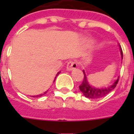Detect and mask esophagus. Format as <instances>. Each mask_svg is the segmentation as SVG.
<instances>
[{"mask_svg":"<svg viewBox=\"0 0 134 134\" xmlns=\"http://www.w3.org/2000/svg\"><path fill=\"white\" fill-rule=\"evenodd\" d=\"M77 67V62L75 61H70L67 63V70L68 71H72L74 69H76Z\"/></svg>","mask_w":134,"mask_h":134,"instance_id":"1","label":"esophagus"}]
</instances>
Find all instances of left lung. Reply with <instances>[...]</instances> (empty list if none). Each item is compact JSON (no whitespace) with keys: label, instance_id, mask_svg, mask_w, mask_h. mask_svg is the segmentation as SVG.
I'll return each instance as SVG.
<instances>
[{"label":"left lung","instance_id":"8db88e82","mask_svg":"<svg viewBox=\"0 0 134 134\" xmlns=\"http://www.w3.org/2000/svg\"><path fill=\"white\" fill-rule=\"evenodd\" d=\"M118 46H119V49H120V52H121V58L123 59L122 49H121V45L119 44H118ZM83 73H84V79H83L82 84L79 86V87H80V90L87 98L97 99L105 96L116 87V85L118 84V80H119V77H118L117 80L108 87H95L89 84V82L87 80V77L85 70H83Z\"/></svg>","mask_w":134,"mask_h":134}]
</instances>
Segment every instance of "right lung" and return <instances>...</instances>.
Wrapping results in <instances>:
<instances>
[{
  "mask_svg": "<svg viewBox=\"0 0 134 134\" xmlns=\"http://www.w3.org/2000/svg\"><path fill=\"white\" fill-rule=\"evenodd\" d=\"M59 73H60V72H59L57 73V75H56L55 78H56V77H57V76H58V75H59ZM54 81H55V79H54ZM47 91H48V90H47V91H45V92H44V93H41V94H40V95H37V96H32V97H34V98H39V97H41V96H44V94H46V93H47Z\"/></svg>",
  "mask_w": 134,
  "mask_h": 134,
  "instance_id": "1",
  "label": "right lung"
}]
</instances>
